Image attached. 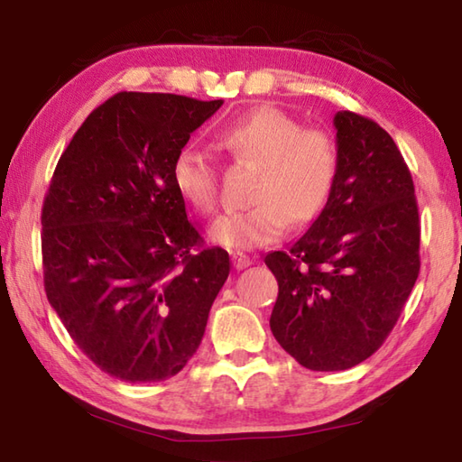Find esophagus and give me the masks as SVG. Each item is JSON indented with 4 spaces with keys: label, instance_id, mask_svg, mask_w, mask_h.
Masks as SVG:
<instances>
[{
    "label": "esophagus",
    "instance_id": "1",
    "mask_svg": "<svg viewBox=\"0 0 462 462\" xmlns=\"http://www.w3.org/2000/svg\"><path fill=\"white\" fill-rule=\"evenodd\" d=\"M253 263V259L249 257V255H245V253H241V251H235L233 253V265H235V269H247L249 265Z\"/></svg>",
    "mask_w": 462,
    "mask_h": 462
}]
</instances>
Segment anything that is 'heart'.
Listing matches in <instances>:
<instances>
[{"mask_svg":"<svg viewBox=\"0 0 462 462\" xmlns=\"http://www.w3.org/2000/svg\"><path fill=\"white\" fill-rule=\"evenodd\" d=\"M219 145L235 163L257 169L249 209L229 213L211 229V239L229 249H255L277 241L287 225L305 227L323 213L338 175L333 135L277 107L263 106L235 119L219 134ZM179 197L201 215L219 205L217 167L203 149L185 145L171 165Z\"/></svg>","mask_w":462,"mask_h":462,"instance_id":"obj_1","label":"heart"}]
</instances>
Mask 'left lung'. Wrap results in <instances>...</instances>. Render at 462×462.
Segmentation results:
<instances>
[{
    "instance_id": "1",
    "label": "left lung",
    "mask_w": 462,
    "mask_h": 462,
    "mask_svg": "<svg viewBox=\"0 0 462 462\" xmlns=\"http://www.w3.org/2000/svg\"><path fill=\"white\" fill-rule=\"evenodd\" d=\"M338 175L323 213L287 251L265 257L279 295L271 331L310 371H345L397 325L420 257L415 185L393 137L338 111Z\"/></svg>"
}]
</instances>
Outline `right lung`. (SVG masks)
Masks as SVG:
<instances>
[{"instance_id":"obj_1","label":"right lung","mask_w":462,"mask_h":462,"mask_svg":"<svg viewBox=\"0 0 462 462\" xmlns=\"http://www.w3.org/2000/svg\"><path fill=\"white\" fill-rule=\"evenodd\" d=\"M223 106L121 91L89 113L42 209L43 285L89 361L127 383L177 374L205 333L229 255L187 219L171 165Z\"/></svg>"}]
</instances>
